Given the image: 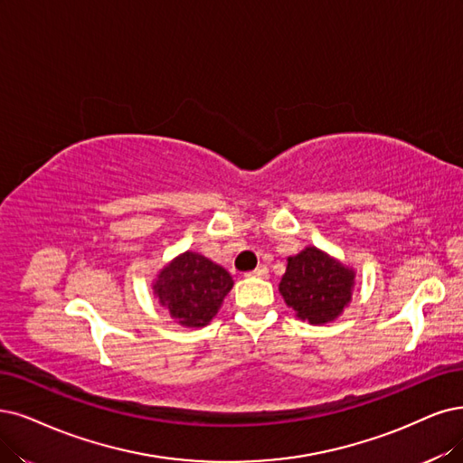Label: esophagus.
Wrapping results in <instances>:
<instances>
[{"instance_id": "1", "label": "esophagus", "mask_w": 463, "mask_h": 463, "mask_svg": "<svg viewBox=\"0 0 463 463\" xmlns=\"http://www.w3.org/2000/svg\"><path fill=\"white\" fill-rule=\"evenodd\" d=\"M248 277H260V279H267V277H269V269H267L265 265H261V267H258V269H255V270L248 272Z\"/></svg>"}]
</instances>
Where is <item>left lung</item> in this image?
I'll return each mask as SVG.
<instances>
[{
  "instance_id": "obj_1",
  "label": "left lung",
  "mask_w": 463,
  "mask_h": 463,
  "mask_svg": "<svg viewBox=\"0 0 463 463\" xmlns=\"http://www.w3.org/2000/svg\"><path fill=\"white\" fill-rule=\"evenodd\" d=\"M353 286L354 269L326 251L307 246L294 258H288L279 289L296 317L309 324H328L349 305Z\"/></svg>"
}]
</instances>
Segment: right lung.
<instances>
[{
    "label": "right lung",
    "instance_id": "1",
    "mask_svg": "<svg viewBox=\"0 0 463 463\" xmlns=\"http://www.w3.org/2000/svg\"><path fill=\"white\" fill-rule=\"evenodd\" d=\"M232 284V277L221 265L196 251H184L158 272L152 289L181 326L202 328L217 315Z\"/></svg>",
    "mask_w": 463,
    "mask_h": 463
}]
</instances>
